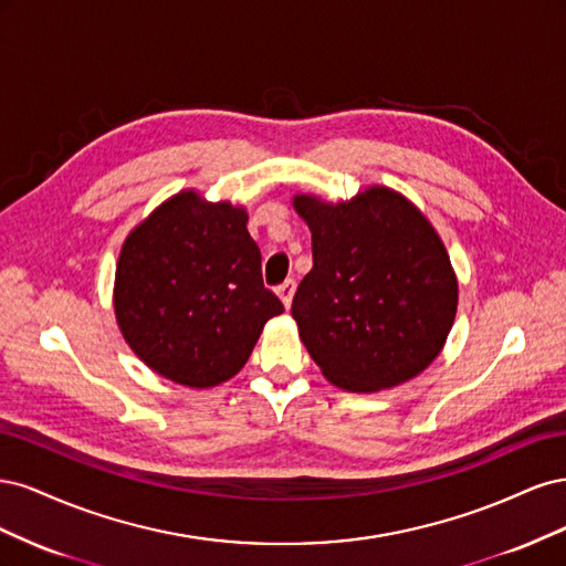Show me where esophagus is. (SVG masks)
<instances>
[{"label":"esophagus","instance_id":"esophagus-1","mask_svg":"<svg viewBox=\"0 0 566 566\" xmlns=\"http://www.w3.org/2000/svg\"><path fill=\"white\" fill-rule=\"evenodd\" d=\"M279 297H281V302L285 304V306H290V302H293V297H295V281L293 279H287L285 283H281L279 285Z\"/></svg>","mask_w":566,"mask_h":566}]
</instances>
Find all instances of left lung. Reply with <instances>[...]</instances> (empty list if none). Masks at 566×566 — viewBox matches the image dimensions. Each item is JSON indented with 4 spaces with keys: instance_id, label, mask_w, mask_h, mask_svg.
<instances>
[{
    "instance_id": "8db88e82",
    "label": "left lung",
    "mask_w": 566,
    "mask_h": 566,
    "mask_svg": "<svg viewBox=\"0 0 566 566\" xmlns=\"http://www.w3.org/2000/svg\"><path fill=\"white\" fill-rule=\"evenodd\" d=\"M314 266L293 318L321 373L347 391L416 378L443 349L458 310L449 252L427 217L387 186L347 202L295 196Z\"/></svg>"
}]
</instances>
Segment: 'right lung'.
I'll list each match as a JSON object with an SVG mask.
<instances>
[{"label": "right lung", "instance_id": "add662e5", "mask_svg": "<svg viewBox=\"0 0 566 566\" xmlns=\"http://www.w3.org/2000/svg\"><path fill=\"white\" fill-rule=\"evenodd\" d=\"M113 304L132 352L163 378L196 389L233 378L264 323L283 314L264 287L245 208L196 191L165 200L125 238Z\"/></svg>", "mask_w": 566, "mask_h": 566}]
</instances>
